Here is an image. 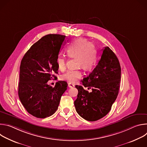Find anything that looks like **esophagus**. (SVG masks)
Returning <instances> with one entry per match:
<instances>
[{
	"label": "esophagus",
	"instance_id": "1",
	"mask_svg": "<svg viewBox=\"0 0 147 147\" xmlns=\"http://www.w3.org/2000/svg\"><path fill=\"white\" fill-rule=\"evenodd\" d=\"M68 86H69V88H72V87H74V85L73 84L69 82V83L68 84Z\"/></svg>",
	"mask_w": 147,
	"mask_h": 147
}]
</instances>
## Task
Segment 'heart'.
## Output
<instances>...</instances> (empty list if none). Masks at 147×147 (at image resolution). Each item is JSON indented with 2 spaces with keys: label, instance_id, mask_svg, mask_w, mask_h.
<instances>
[{
  "label": "heart",
  "instance_id": "obj_1",
  "mask_svg": "<svg viewBox=\"0 0 147 147\" xmlns=\"http://www.w3.org/2000/svg\"><path fill=\"white\" fill-rule=\"evenodd\" d=\"M66 53L69 57H76L77 66L82 67L85 70H90L93 67L96 62V51L95 47L87 39L77 38L67 46ZM66 59L65 56H60L57 59L58 68L62 70L66 67ZM82 76L80 69L69 70L61 76V80L74 83Z\"/></svg>",
  "mask_w": 147,
  "mask_h": 147
}]
</instances>
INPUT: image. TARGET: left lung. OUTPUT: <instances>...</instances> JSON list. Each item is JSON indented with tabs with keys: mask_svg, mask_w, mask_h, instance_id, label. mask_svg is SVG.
Listing matches in <instances>:
<instances>
[{
	"mask_svg": "<svg viewBox=\"0 0 147 147\" xmlns=\"http://www.w3.org/2000/svg\"><path fill=\"white\" fill-rule=\"evenodd\" d=\"M98 63L89 76L81 81L91 88L90 93L83 86H76L78 93L74 101L76 110L84 119L94 121L106 116L117 98L120 88L121 67L115 53L108 47L103 49Z\"/></svg>",
	"mask_w": 147,
	"mask_h": 147,
	"instance_id": "obj_1",
	"label": "left lung"
}]
</instances>
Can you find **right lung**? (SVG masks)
<instances>
[{
	"mask_svg": "<svg viewBox=\"0 0 147 147\" xmlns=\"http://www.w3.org/2000/svg\"><path fill=\"white\" fill-rule=\"evenodd\" d=\"M66 36L49 34L32 45L23 56L20 67L18 94L21 102L37 118L51 116L57 111L67 83L59 81L54 87L47 82L56 77L57 59Z\"/></svg>",
	"mask_w": 147,
	"mask_h": 147,
	"instance_id": "right-lung-1",
	"label": "right lung"
}]
</instances>
